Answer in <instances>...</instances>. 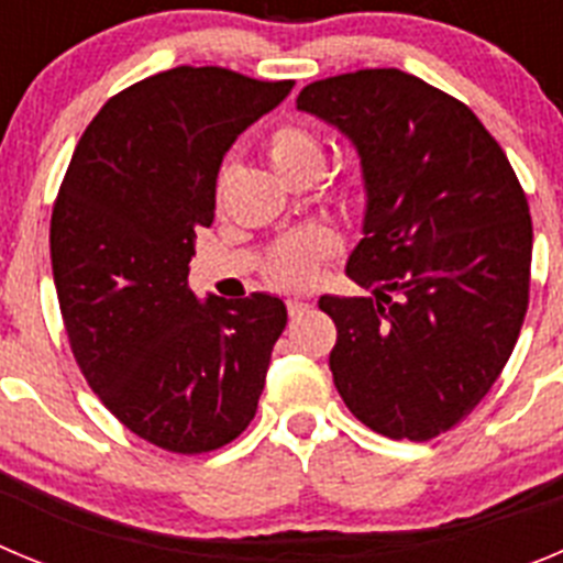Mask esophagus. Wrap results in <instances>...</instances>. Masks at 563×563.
Instances as JSON below:
<instances>
[{
    "label": "esophagus",
    "mask_w": 563,
    "mask_h": 563,
    "mask_svg": "<svg viewBox=\"0 0 563 563\" xmlns=\"http://www.w3.org/2000/svg\"><path fill=\"white\" fill-rule=\"evenodd\" d=\"M286 308H288V317H300L302 311H308V302H302V300H288Z\"/></svg>",
    "instance_id": "obj_1"
}]
</instances>
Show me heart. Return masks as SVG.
<instances>
[{
  "label": "heart",
  "instance_id": "obj_1",
  "mask_svg": "<svg viewBox=\"0 0 563 563\" xmlns=\"http://www.w3.org/2000/svg\"><path fill=\"white\" fill-rule=\"evenodd\" d=\"M266 156L275 165L283 179H294L302 174H319L325 151L319 136L311 134L302 125L283 123L266 140ZM362 170L347 168L344 170V187L358 190L362 187ZM342 250V241L328 227H308L302 232L280 238L272 250V255L263 263V275L272 286L288 288V291H300L317 283L322 263L331 261Z\"/></svg>",
  "mask_w": 563,
  "mask_h": 563
}]
</instances>
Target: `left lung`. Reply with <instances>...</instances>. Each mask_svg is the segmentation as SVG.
Here are the masks:
<instances>
[{
  "mask_svg": "<svg viewBox=\"0 0 563 563\" xmlns=\"http://www.w3.org/2000/svg\"><path fill=\"white\" fill-rule=\"evenodd\" d=\"M297 109L351 136L367 187L347 277L369 294L319 297L336 325L333 384L373 432L438 438L488 395L519 339L528 196L477 114L401 69L313 80Z\"/></svg>",
  "mask_w": 563,
  "mask_h": 563,
  "instance_id": "obj_1",
  "label": "left lung"
}]
</instances>
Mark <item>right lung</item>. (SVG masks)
Instances as JSON below:
<instances>
[{
	"mask_svg": "<svg viewBox=\"0 0 563 563\" xmlns=\"http://www.w3.org/2000/svg\"><path fill=\"white\" fill-rule=\"evenodd\" d=\"M291 86L224 67L151 75L86 125L60 181L49 257L73 356L103 407L165 452L221 449L255 418L286 306L199 302L187 263L227 148Z\"/></svg>",
	"mask_w": 563,
	"mask_h": 563,
	"instance_id": "obj_1",
	"label": "right lung"
}]
</instances>
